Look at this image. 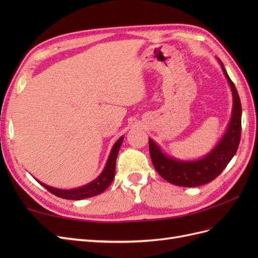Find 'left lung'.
<instances>
[{"mask_svg":"<svg viewBox=\"0 0 258 258\" xmlns=\"http://www.w3.org/2000/svg\"><path fill=\"white\" fill-rule=\"evenodd\" d=\"M232 92V111L227 130L212 150L197 160H179L162 152L152 139L148 140L152 162L167 182L183 187H196L210 183L222 173L237 153L241 138V102L235 84L229 79L223 62L217 58Z\"/></svg>","mask_w":258,"mask_h":258,"instance_id":"left-lung-1","label":"left lung"}]
</instances>
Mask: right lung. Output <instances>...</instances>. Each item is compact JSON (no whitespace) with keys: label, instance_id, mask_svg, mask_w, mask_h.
Masks as SVG:
<instances>
[{"label":"right lung","instance_id":"right-lung-1","mask_svg":"<svg viewBox=\"0 0 258 258\" xmlns=\"http://www.w3.org/2000/svg\"><path fill=\"white\" fill-rule=\"evenodd\" d=\"M122 140H123V137H120L118 140H117L116 143L112 147L111 154L108 156V159L106 161V165L103 171L96 179H93L92 182L88 184L77 187V188H73V189H61V188H56V187L46 185L40 181H37V179L36 181L42 186H44L48 191L53 194L54 196L63 198V199H69V200H82V199L90 198L93 196H97V195L102 194L107 187L111 185V183L114 179L116 158H117V155H118L119 148L121 146Z\"/></svg>","mask_w":258,"mask_h":258}]
</instances>
